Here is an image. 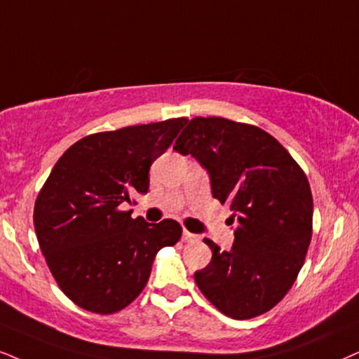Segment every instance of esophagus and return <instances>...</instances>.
Instances as JSON below:
<instances>
[{"mask_svg":"<svg viewBox=\"0 0 359 359\" xmlns=\"http://www.w3.org/2000/svg\"><path fill=\"white\" fill-rule=\"evenodd\" d=\"M182 238L185 240V242H197L198 240V235H195V233H190V232H187V230H184V233H182Z\"/></svg>","mask_w":359,"mask_h":359,"instance_id":"obj_1","label":"esophagus"}]
</instances>
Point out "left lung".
Instances as JSON below:
<instances>
[{
	"mask_svg": "<svg viewBox=\"0 0 359 359\" xmlns=\"http://www.w3.org/2000/svg\"><path fill=\"white\" fill-rule=\"evenodd\" d=\"M174 149L208 172L212 194L229 203L232 250H212L195 283L217 310L235 320L263 315L300 273L311 242L313 197L308 179L275 137L224 117H195Z\"/></svg>",
	"mask_w": 359,
	"mask_h": 359,
	"instance_id": "left-lung-1",
	"label": "left lung"
}]
</instances>
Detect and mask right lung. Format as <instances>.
I'll return each instance as SVG.
<instances>
[{
  "instance_id": "add662e5",
  "label": "right lung",
  "mask_w": 359,
  "mask_h": 359,
  "mask_svg": "<svg viewBox=\"0 0 359 359\" xmlns=\"http://www.w3.org/2000/svg\"><path fill=\"white\" fill-rule=\"evenodd\" d=\"M187 124L177 117L90 134L59 157L34 203L39 248L59 288L84 310L112 315L147 285L156 253L182 226L147 224L119 205L147 194L149 169Z\"/></svg>"
}]
</instances>
